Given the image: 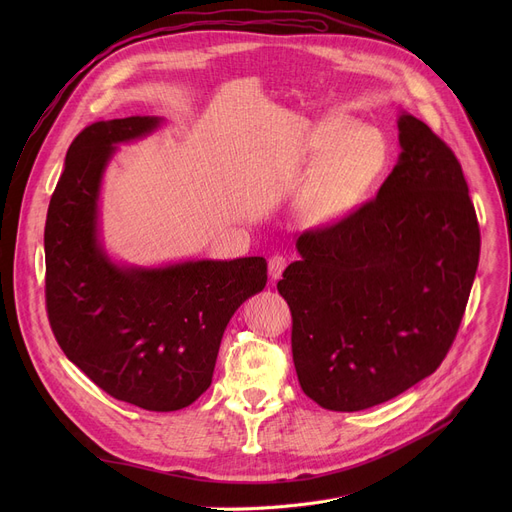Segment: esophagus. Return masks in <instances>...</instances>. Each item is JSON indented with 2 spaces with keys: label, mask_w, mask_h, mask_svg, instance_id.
<instances>
[{
  "label": "esophagus",
  "mask_w": 512,
  "mask_h": 512,
  "mask_svg": "<svg viewBox=\"0 0 512 512\" xmlns=\"http://www.w3.org/2000/svg\"><path fill=\"white\" fill-rule=\"evenodd\" d=\"M286 263H288V259L286 257H282V255H274V257H270V261H267V272H270V278L276 282L280 276H282V272L286 270Z\"/></svg>",
  "instance_id": "esophagus-1"
}]
</instances>
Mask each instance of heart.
<instances>
[{"label":"heart","mask_w":512,"mask_h":512,"mask_svg":"<svg viewBox=\"0 0 512 512\" xmlns=\"http://www.w3.org/2000/svg\"><path fill=\"white\" fill-rule=\"evenodd\" d=\"M313 170L299 211L311 226L328 228L344 222L384 176L390 149L380 128L359 124L348 116L321 120L309 137Z\"/></svg>","instance_id":"obj_1"}]
</instances>
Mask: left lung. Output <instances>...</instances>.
<instances>
[{
	"mask_svg": "<svg viewBox=\"0 0 512 512\" xmlns=\"http://www.w3.org/2000/svg\"><path fill=\"white\" fill-rule=\"evenodd\" d=\"M400 155L373 201L305 232L278 290L292 311V361L319 407L353 413L432 375L461 326L479 226L459 159L400 112Z\"/></svg>",
	"mask_w": 512,
	"mask_h": 512,
	"instance_id": "left-lung-1",
	"label": "left lung"
}]
</instances>
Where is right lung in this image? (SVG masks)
<instances>
[{
  "label": "right lung",
  "mask_w": 512,
  "mask_h": 512,
  "mask_svg": "<svg viewBox=\"0 0 512 512\" xmlns=\"http://www.w3.org/2000/svg\"><path fill=\"white\" fill-rule=\"evenodd\" d=\"M164 118L87 126L72 141L45 222V301L66 357L110 396L147 411L184 409L211 386L234 311L267 282L263 257L130 265L107 253L101 184L118 145Z\"/></svg>",
  "instance_id": "right-lung-1"
}]
</instances>
